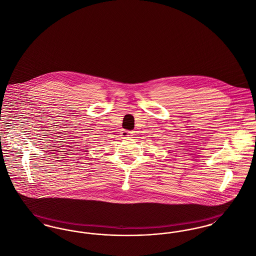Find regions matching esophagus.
I'll list each match as a JSON object with an SVG mask.
<instances>
[{
	"label": "esophagus",
	"mask_w": 256,
	"mask_h": 256,
	"mask_svg": "<svg viewBox=\"0 0 256 256\" xmlns=\"http://www.w3.org/2000/svg\"><path fill=\"white\" fill-rule=\"evenodd\" d=\"M132 135V132H128V130H124L122 132V136L124 138H130Z\"/></svg>",
	"instance_id": "1"
}]
</instances>
